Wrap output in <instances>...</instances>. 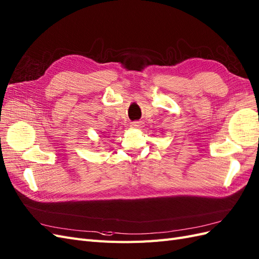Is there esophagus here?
I'll return each mask as SVG.
<instances>
[{
  "label": "esophagus",
  "mask_w": 259,
  "mask_h": 259,
  "mask_svg": "<svg viewBox=\"0 0 259 259\" xmlns=\"http://www.w3.org/2000/svg\"><path fill=\"white\" fill-rule=\"evenodd\" d=\"M141 127V123H140L139 121H134V122H131V128H136V129H138V128H140Z\"/></svg>",
  "instance_id": "1"
}]
</instances>
